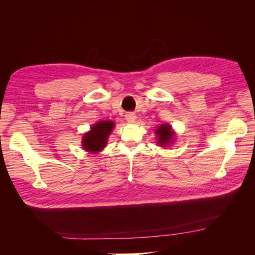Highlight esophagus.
<instances>
[{
	"mask_svg": "<svg viewBox=\"0 0 255 255\" xmlns=\"http://www.w3.org/2000/svg\"><path fill=\"white\" fill-rule=\"evenodd\" d=\"M126 120L128 122H134L136 120V115L133 113H128L126 115Z\"/></svg>",
	"mask_w": 255,
	"mask_h": 255,
	"instance_id": "obj_1",
	"label": "esophagus"
}]
</instances>
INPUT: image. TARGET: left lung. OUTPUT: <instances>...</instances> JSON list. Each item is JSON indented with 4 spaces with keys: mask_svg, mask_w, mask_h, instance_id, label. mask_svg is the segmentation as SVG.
Here are the masks:
<instances>
[{
    "mask_svg": "<svg viewBox=\"0 0 255 255\" xmlns=\"http://www.w3.org/2000/svg\"><path fill=\"white\" fill-rule=\"evenodd\" d=\"M155 133H156V136L158 138L157 143L159 145H167L169 143H171L172 140H173L174 132H172L171 126L160 125V127L157 128Z\"/></svg>",
    "mask_w": 255,
    "mask_h": 255,
    "instance_id": "obj_1",
    "label": "left lung"
}]
</instances>
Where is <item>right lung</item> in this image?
<instances>
[{"mask_svg":"<svg viewBox=\"0 0 255 255\" xmlns=\"http://www.w3.org/2000/svg\"><path fill=\"white\" fill-rule=\"evenodd\" d=\"M115 127L113 121H99L92 126L88 133L83 136L82 145L87 152L101 151L106 145L107 138Z\"/></svg>","mask_w":255,"mask_h":255,"instance_id":"right-lung-1","label":"right lung"}]
</instances>
